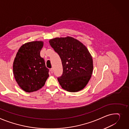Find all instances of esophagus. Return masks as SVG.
Masks as SVG:
<instances>
[{"instance_id": "esophagus-1", "label": "esophagus", "mask_w": 129, "mask_h": 129, "mask_svg": "<svg viewBox=\"0 0 129 129\" xmlns=\"http://www.w3.org/2000/svg\"><path fill=\"white\" fill-rule=\"evenodd\" d=\"M50 71L51 72V73H53V68H51V69L50 70Z\"/></svg>"}]
</instances>
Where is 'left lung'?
<instances>
[{
  "mask_svg": "<svg viewBox=\"0 0 129 129\" xmlns=\"http://www.w3.org/2000/svg\"><path fill=\"white\" fill-rule=\"evenodd\" d=\"M50 45L59 55L63 74L57 78L62 88L69 92L82 90L90 80L93 72V59L87 47L72 37L55 38Z\"/></svg>",
  "mask_w": 129,
  "mask_h": 129,
  "instance_id": "obj_1",
  "label": "left lung"
}]
</instances>
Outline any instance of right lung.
Masks as SVG:
<instances>
[{"mask_svg":"<svg viewBox=\"0 0 129 129\" xmlns=\"http://www.w3.org/2000/svg\"><path fill=\"white\" fill-rule=\"evenodd\" d=\"M43 46L44 42L41 41L26 43L20 47L14 58V78L20 87L26 92L41 89L49 77V69L40 55Z\"/></svg>","mask_w":129,"mask_h":129,"instance_id":"add662e5","label":"right lung"}]
</instances>
